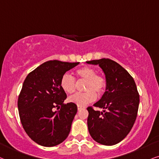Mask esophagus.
Here are the masks:
<instances>
[{
    "label": "esophagus",
    "instance_id": "obj_1",
    "mask_svg": "<svg viewBox=\"0 0 159 159\" xmlns=\"http://www.w3.org/2000/svg\"><path fill=\"white\" fill-rule=\"evenodd\" d=\"M86 108L84 106H82V105H78V110H81V109H84Z\"/></svg>",
    "mask_w": 159,
    "mask_h": 159
}]
</instances>
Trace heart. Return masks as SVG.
I'll return each instance as SVG.
<instances>
[{
  "mask_svg": "<svg viewBox=\"0 0 159 159\" xmlns=\"http://www.w3.org/2000/svg\"><path fill=\"white\" fill-rule=\"evenodd\" d=\"M78 79L85 80V92L76 93L69 98V101L77 105H85L96 98L97 95L104 93L107 87V81L104 76L96 74L95 69L88 66H84L75 71ZM61 87L68 94L73 93L76 88L75 79L69 74H65L61 79Z\"/></svg>",
  "mask_w": 159,
  "mask_h": 159,
  "instance_id": "heart-1",
  "label": "heart"
}]
</instances>
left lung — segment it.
<instances>
[{
  "label": "left lung",
  "mask_w": 159,
  "mask_h": 159,
  "mask_svg": "<svg viewBox=\"0 0 159 159\" xmlns=\"http://www.w3.org/2000/svg\"><path fill=\"white\" fill-rule=\"evenodd\" d=\"M98 64L106 76V92L95 107H87L89 133L99 144L112 146L129 134L136 120L139 94L134 79L125 69L109 58L87 61Z\"/></svg>",
  "instance_id": "1"
}]
</instances>
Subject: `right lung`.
Masks as SVG:
<instances>
[{
    "label": "right lung",
    "mask_w": 159,
    "mask_h": 159,
    "mask_svg": "<svg viewBox=\"0 0 159 159\" xmlns=\"http://www.w3.org/2000/svg\"><path fill=\"white\" fill-rule=\"evenodd\" d=\"M78 64L49 61L25 78L18 100L19 116L26 134L41 146H56L70 133L78 108L73 103L64 104L66 94L60 83L66 72Z\"/></svg>",
    "instance_id": "1"
}]
</instances>
